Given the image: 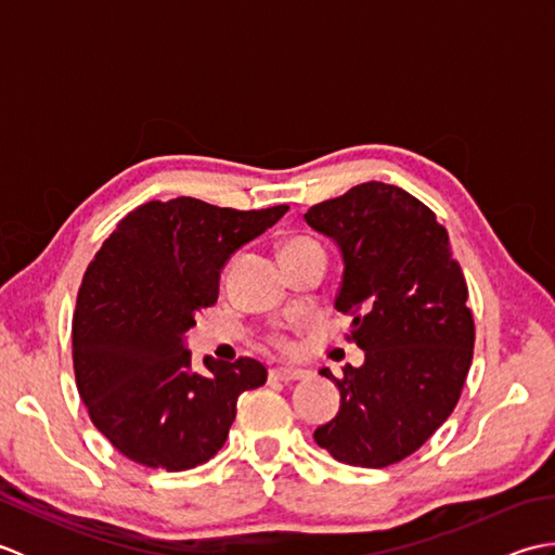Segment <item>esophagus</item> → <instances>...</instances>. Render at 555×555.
<instances>
[{"label": "esophagus", "instance_id": "1", "mask_svg": "<svg viewBox=\"0 0 555 555\" xmlns=\"http://www.w3.org/2000/svg\"><path fill=\"white\" fill-rule=\"evenodd\" d=\"M310 372L302 370V367H274L269 372V379H276V382H300V379H308Z\"/></svg>", "mask_w": 555, "mask_h": 555}]
</instances>
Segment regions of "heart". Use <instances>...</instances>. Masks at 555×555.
Here are the masks:
<instances>
[{
	"mask_svg": "<svg viewBox=\"0 0 555 555\" xmlns=\"http://www.w3.org/2000/svg\"><path fill=\"white\" fill-rule=\"evenodd\" d=\"M310 243H314V241H310V238H302V235H298V238H291V241H286V245H284V253H288V250H296V247L310 245ZM271 344H274L279 350H284V352H293V350H296V344H293V338H291L288 334H281V332L271 336Z\"/></svg>",
	"mask_w": 555,
	"mask_h": 555,
	"instance_id": "heart-1",
	"label": "heart"
}]
</instances>
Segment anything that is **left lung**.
I'll return each mask as SVG.
<instances>
[{
	"mask_svg": "<svg viewBox=\"0 0 555 555\" xmlns=\"http://www.w3.org/2000/svg\"><path fill=\"white\" fill-rule=\"evenodd\" d=\"M344 255L336 310L350 314L348 340L364 350L344 376L338 415L314 441L338 463L388 467L441 427L463 393L475 350L467 284L434 211L379 181L314 205L305 215Z\"/></svg>",
	"mask_w": 555,
	"mask_h": 555,
	"instance_id": "1",
	"label": "left lung"
}]
</instances>
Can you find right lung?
<instances>
[{"label":"right lung","mask_w":555,"mask_h":555,"mask_svg":"<svg viewBox=\"0 0 555 555\" xmlns=\"http://www.w3.org/2000/svg\"><path fill=\"white\" fill-rule=\"evenodd\" d=\"M286 211L152 199L92 257L74 314L76 386L128 460L167 473L207 463L227 443L238 396L267 382L253 358H205L207 374L193 372L183 334L217 302L227 259Z\"/></svg>","instance_id":"obj_1"}]
</instances>
